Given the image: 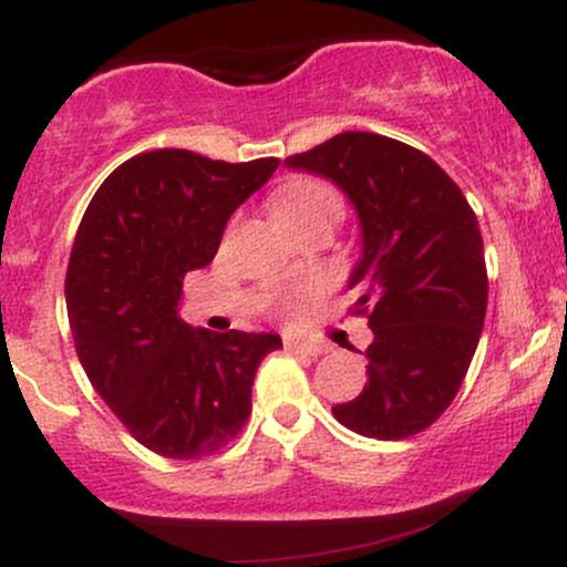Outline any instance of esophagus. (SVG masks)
<instances>
[{
    "label": "esophagus",
    "mask_w": 567,
    "mask_h": 567,
    "mask_svg": "<svg viewBox=\"0 0 567 567\" xmlns=\"http://www.w3.org/2000/svg\"><path fill=\"white\" fill-rule=\"evenodd\" d=\"M285 349L292 351V354H309V357L328 354V343L322 341H285Z\"/></svg>",
    "instance_id": "1"
}]
</instances>
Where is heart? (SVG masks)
I'll list each match as a JSON object with an SVG mask.
<instances>
[{"label":"heart","instance_id":"heart-1","mask_svg":"<svg viewBox=\"0 0 567 567\" xmlns=\"http://www.w3.org/2000/svg\"><path fill=\"white\" fill-rule=\"evenodd\" d=\"M275 216L282 226L320 216H341V199L328 184L315 178H296L285 184L275 197Z\"/></svg>","mask_w":567,"mask_h":567}]
</instances>
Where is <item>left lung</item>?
<instances>
[{"label": "left lung", "instance_id": "8db88e82", "mask_svg": "<svg viewBox=\"0 0 567 567\" xmlns=\"http://www.w3.org/2000/svg\"><path fill=\"white\" fill-rule=\"evenodd\" d=\"M285 165L333 181L360 218L347 288L373 343L365 389L333 415L373 440L413 437L451 405L483 333L477 216L437 162L386 135L341 133Z\"/></svg>", "mask_w": 567, "mask_h": 567}]
</instances>
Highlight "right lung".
I'll use <instances>...</instances> for the list:
<instances>
[{"mask_svg": "<svg viewBox=\"0 0 567 567\" xmlns=\"http://www.w3.org/2000/svg\"><path fill=\"white\" fill-rule=\"evenodd\" d=\"M279 159H207L159 148L127 159L84 210L66 311L90 383L141 445L202 458L237 437L277 333H213L178 317L188 271L216 258L226 220Z\"/></svg>", "mask_w": 567, "mask_h": 567, "instance_id": "right-lung-1", "label": "right lung"}]
</instances>
